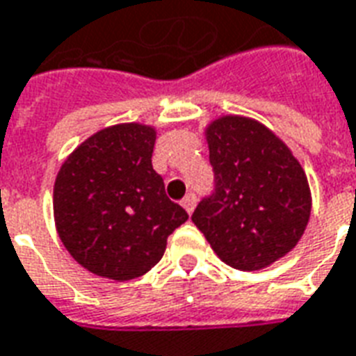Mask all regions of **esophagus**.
Returning a JSON list of instances; mask_svg holds the SVG:
<instances>
[{
  "label": "esophagus",
  "instance_id": "34e87169",
  "mask_svg": "<svg viewBox=\"0 0 356 356\" xmlns=\"http://www.w3.org/2000/svg\"><path fill=\"white\" fill-rule=\"evenodd\" d=\"M181 207L186 208V212H188V213H193L195 207H197V195L189 193L186 199L181 200Z\"/></svg>",
  "mask_w": 356,
  "mask_h": 356
}]
</instances>
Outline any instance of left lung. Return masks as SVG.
<instances>
[{
    "label": "left lung",
    "instance_id": "8db88e82",
    "mask_svg": "<svg viewBox=\"0 0 356 356\" xmlns=\"http://www.w3.org/2000/svg\"><path fill=\"white\" fill-rule=\"evenodd\" d=\"M207 143L213 193L191 219L225 264L266 268L306 231L312 212L306 172L287 144L251 118L213 120Z\"/></svg>",
    "mask_w": 356,
    "mask_h": 356
}]
</instances>
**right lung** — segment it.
I'll use <instances>...</instances> for the list:
<instances>
[{
	"label": "right lung",
	"instance_id": "add662e5",
	"mask_svg": "<svg viewBox=\"0 0 356 356\" xmlns=\"http://www.w3.org/2000/svg\"><path fill=\"white\" fill-rule=\"evenodd\" d=\"M154 144L149 125L105 127L80 144L56 176L58 234L95 276H143L161 261L168 234L188 221L152 167Z\"/></svg>",
	"mask_w": 356,
	"mask_h": 356
}]
</instances>
